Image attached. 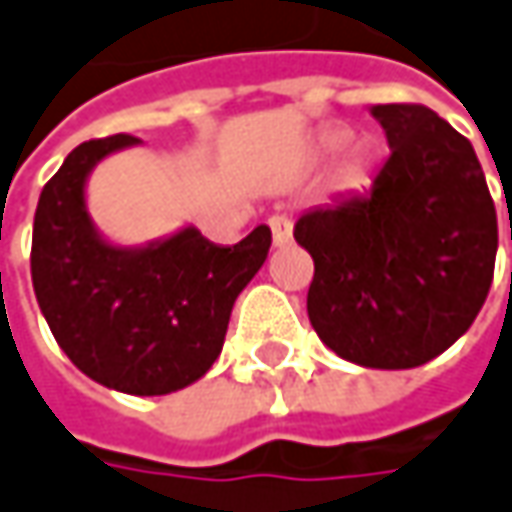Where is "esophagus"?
<instances>
[{
    "instance_id": "34e87169",
    "label": "esophagus",
    "mask_w": 512,
    "mask_h": 512,
    "mask_svg": "<svg viewBox=\"0 0 512 512\" xmlns=\"http://www.w3.org/2000/svg\"><path fill=\"white\" fill-rule=\"evenodd\" d=\"M269 229H272V243H275V246H286V243L292 240V220L283 217V214H275V217L269 220Z\"/></svg>"
}]
</instances>
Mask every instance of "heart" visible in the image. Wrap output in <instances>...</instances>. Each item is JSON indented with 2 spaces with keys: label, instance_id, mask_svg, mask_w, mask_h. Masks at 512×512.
<instances>
[{
  "label": "heart",
  "instance_id": "b5f03b06",
  "mask_svg": "<svg viewBox=\"0 0 512 512\" xmlns=\"http://www.w3.org/2000/svg\"><path fill=\"white\" fill-rule=\"evenodd\" d=\"M344 143H346V134H341V131H338V134H329L323 145H326L329 151H335V148H341ZM372 163H375V157H372V148H369L367 143L355 145V148L346 154V163H344V168H341V177H338V180H341V186H346V189H349V186H361V183L367 180Z\"/></svg>",
  "mask_w": 512,
  "mask_h": 512
}]
</instances>
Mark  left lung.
I'll list each match as a JSON object with an SVG mask.
<instances>
[{"label":"left lung","instance_id":"obj_1","mask_svg":"<svg viewBox=\"0 0 512 512\" xmlns=\"http://www.w3.org/2000/svg\"><path fill=\"white\" fill-rule=\"evenodd\" d=\"M369 114L389 143L372 189L295 223L315 260L306 312L344 361L412 369L456 344L484 306L496 206L470 140L435 111L372 105Z\"/></svg>","mask_w":512,"mask_h":512}]
</instances>
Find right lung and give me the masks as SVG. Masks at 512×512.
<instances>
[{"instance_id":"right-lung-1","label":"right lung","mask_w":512,"mask_h":512,"mask_svg":"<svg viewBox=\"0 0 512 512\" xmlns=\"http://www.w3.org/2000/svg\"><path fill=\"white\" fill-rule=\"evenodd\" d=\"M140 140L114 134L77 145L45 183L34 214L31 278L56 344L102 387L168 395L217 361L232 306L269 255L257 226L217 246L183 226L145 246H117L94 226L85 186L114 151Z\"/></svg>"}]
</instances>
